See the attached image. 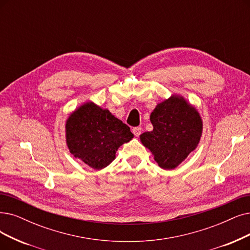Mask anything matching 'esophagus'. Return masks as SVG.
<instances>
[{"label":"esophagus","mask_w":250,"mask_h":250,"mask_svg":"<svg viewBox=\"0 0 250 250\" xmlns=\"http://www.w3.org/2000/svg\"><path fill=\"white\" fill-rule=\"evenodd\" d=\"M142 127H134L133 129H132V132H133V134L136 136V137H138L139 135L142 134Z\"/></svg>","instance_id":"1"}]
</instances>
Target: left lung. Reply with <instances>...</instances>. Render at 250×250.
<instances>
[{
	"mask_svg": "<svg viewBox=\"0 0 250 250\" xmlns=\"http://www.w3.org/2000/svg\"><path fill=\"white\" fill-rule=\"evenodd\" d=\"M149 120L154 129L139 137L163 169L177 167L200 142L202 119L183 96L172 95L158 104Z\"/></svg>",
	"mask_w": 250,
	"mask_h": 250,
	"instance_id": "1",
	"label": "left lung"
}]
</instances>
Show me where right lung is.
<instances>
[{
    "label": "right lung",
    "mask_w": 250,
    "mask_h": 250,
    "mask_svg": "<svg viewBox=\"0 0 250 250\" xmlns=\"http://www.w3.org/2000/svg\"><path fill=\"white\" fill-rule=\"evenodd\" d=\"M66 145L71 154L96 170L111 164L117 149L133 138L126 124L89 102L73 112L65 123Z\"/></svg>",
    "instance_id": "add662e5"
}]
</instances>
